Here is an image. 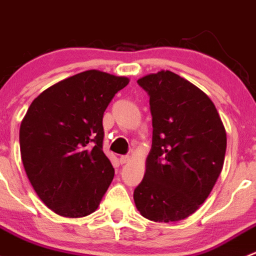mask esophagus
Returning a JSON list of instances; mask_svg holds the SVG:
<instances>
[{
	"mask_svg": "<svg viewBox=\"0 0 256 256\" xmlns=\"http://www.w3.org/2000/svg\"><path fill=\"white\" fill-rule=\"evenodd\" d=\"M128 161H130V156H128V154H124V156H120V164H128Z\"/></svg>",
	"mask_w": 256,
	"mask_h": 256,
	"instance_id": "obj_1",
	"label": "esophagus"
}]
</instances>
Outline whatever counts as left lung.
<instances>
[{"label":"left lung","mask_w":256,"mask_h":256,"mask_svg":"<svg viewBox=\"0 0 256 256\" xmlns=\"http://www.w3.org/2000/svg\"><path fill=\"white\" fill-rule=\"evenodd\" d=\"M138 82L150 95L154 134L134 200L150 220H182L207 200L220 174L226 128L208 95L182 76L161 70Z\"/></svg>","instance_id":"obj_1"}]
</instances>
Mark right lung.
Masks as SVG:
<instances>
[{
  "instance_id": "add662e5",
  "label": "right lung",
  "mask_w": 256,
  "mask_h": 256,
  "mask_svg": "<svg viewBox=\"0 0 256 256\" xmlns=\"http://www.w3.org/2000/svg\"><path fill=\"white\" fill-rule=\"evenodd\" d=\"M130 79L86 70L40 92L20 128L23 166L33 190L54 213L82 218L95 212L114 167L102 151V116Z\"/></svg>"
}]
</instances>
